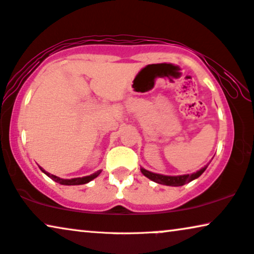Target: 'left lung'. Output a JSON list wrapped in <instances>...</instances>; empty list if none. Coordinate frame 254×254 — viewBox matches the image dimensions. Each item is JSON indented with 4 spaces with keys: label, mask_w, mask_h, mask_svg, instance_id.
Masks as SVG:
<instances>
[{
    "label": "left lung",
    "mask_w": 254,
    "mask_h": 254,
    "mask_svg": "<svg viewBox=\"0 0 254 254\" xmlns=\"http://www.w3.org/2000/svg\"><path fill=\"white\" fill-rule=\"evenodd\" d=\"M205 168H207V166L201 168V170L196 172V173L178 175V177H170V175H162V174L152 173V172L147 171V170H144V168H140V171H141V173L145 175V177L148 178L152 181L157 182V184L178 187V186H184L186 184H188V182H190L192 180H195V179H197L205 171Z\"/></svg>",
    "instance_id": "1"
}]
</instances>
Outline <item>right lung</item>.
Wrapping results in <instances>:
<instances>
[{
    "label": "right lung",
    "mask_w": 254,
    "mask_h": 254,
    "mask_svg": "<svg viewBox=\"0 0 254 254\" xmlns=\"http://www.w3.org/2000/svg\"><path fill=\"white\" fill-rule=\"evenodd\" d=\"M40 170L42 172H44L47 177L52 179L56 182H58L60 185H66V186H75V185H84V184H88L89 181H92L93 179L97 178L101 173V171H97L95 173H93L92 175H88V177H83V178H74V179H62L59 177H56V175L49 173V172H46L45 170H43L42 167H40Z\"/></svg>",
    "instance_id": "add662e5"
}]
</instances>
